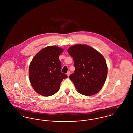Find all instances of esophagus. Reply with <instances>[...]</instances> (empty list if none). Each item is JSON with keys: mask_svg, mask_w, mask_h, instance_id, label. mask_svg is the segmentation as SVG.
Listing matches in <instances>:
<instances>
[{"mask_svg": "<svg viewBox=\"0 0 133 133\" xmlns=\"http://www.w3.org/2000/svg\"><path fill=\"white\" fill-rule=\"evenodd\" d=\"M70 74V71H68V72L67 73V76L69 77V76Z\"/></svg>", "mask_w": 133, "mask_h": 133, "instance_id": "esophagus-1", "label": "esophagus"}]
</instances>
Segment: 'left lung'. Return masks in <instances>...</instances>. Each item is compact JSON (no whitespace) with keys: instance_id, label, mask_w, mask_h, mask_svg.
I'll use <instances>...</instances> for the list:
<instances>
[{"instance_id":"8db88e82","label":"left lung","mask_w":133,"mask_h":133,"mask_svg":"<svg viewBox=\"0 0 133 133\" xmlns=\"http://www.w3.org/2000/svg\"><path fill=\"white\" fill-rule=\"evenodd\" d=\"M67 51L73 58L75 68L69 78L78 92L86 96L99 92L107 75V66L103 55L86 45L72 46Z\"/></svg>"}]
</instances>
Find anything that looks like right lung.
Listing matches in <instances>:
<instances>
[{
  "mask_svg": "<svg viewBox=\"0 0 133 133\" xmlns=\"http://www.w3.org/2000/svg\"><path fill=\"white\" fill-rule=\"evenodd\" d=\"M63 49L55 46L45 47L32 59L29 68V77L32 86L39 94L54 95L60 89V84L67 75L61 72L59 59Z\"/></svg>",
  "mask_w": 133,
  "mask_h": 133,
  "instance_id": "right-lung-1",
  "label": "right lung"
}]
</instances>
